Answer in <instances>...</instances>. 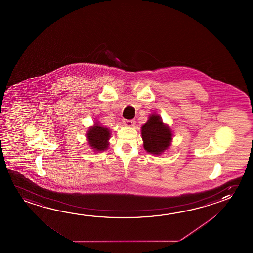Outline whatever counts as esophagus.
I'll list each match as a JSON object with an SVG mask.
<instances>
[{
	"label": "esophagus",
	"instance_id": "esophagus-1",
	"mask_svg": "<svg viewBox=\"0 0 253 253\" xmlns=\"http://www.w3.org/2000/svg\"><path fill=\"white\" fill-rule=\"evenodd\" d=\"M125 125L128 127H134L136 125V121L135 120H125Z\"/></svg>",
	"mask_w": 253,
	"mask_h": 253
}]
</instances>
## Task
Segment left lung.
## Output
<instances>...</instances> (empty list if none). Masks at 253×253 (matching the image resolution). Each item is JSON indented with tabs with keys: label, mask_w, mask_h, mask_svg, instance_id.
Segmentation results:
<instances>
[{
	"label": "left lung",
	"mask_w": 253,
	"mask_h": 253,
	"mask_svg": "<svg viewBox=\"0 0 253 253\" xmlns=\"http://www.w3.org/2000/svg\"><path fill=\"white\" fill-rule=\"evenodd\" d=\"M141 135L144 150L154 156L161 155L168 151L173 136L170 126L156 113L150 114L147 122L142 125Z\"/></svg>",
	"instance_id": "obj_1"
}]
</instances>
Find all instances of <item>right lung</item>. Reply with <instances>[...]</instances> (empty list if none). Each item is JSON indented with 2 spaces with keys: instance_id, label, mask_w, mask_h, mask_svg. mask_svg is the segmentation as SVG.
<instances>
[{
  "instance_id": "right-lung-1",
  "label": "right lung",
  "mask_w": 253,
  "mask_h": 253,
  "mask_svg": "<svg viewBox=\"0 0 253 253\" xmlns=\"http://www.w3.org/2000/svg\"><path fill=\"white\" fill-rule=\"evenodd\" d=\"M85 135L89 147L93 152H104L109 148V140L111 136L110 129L102 126L99 121H95L90 126Z\"/></svg>"
}]
</instances>
